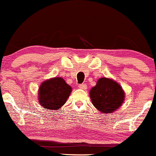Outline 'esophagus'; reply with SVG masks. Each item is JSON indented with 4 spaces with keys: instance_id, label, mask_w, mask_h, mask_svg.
<instances>
[{
    "instance_id": "obj_1",
    "label": "esophagus",
    "mask_w": 156,
    "mask_h": 156,
    "mask_svg": "<svg viewBox=\"0 0 156 156\" xmlns=\"http://www.w3.org/2000/svg\"><path fill=\"white\" fill-rule=\"evenodd\" d=\"M79 88L81 89L86 90V89H87V86H86V84H80V85H79Z\"/></svg>"
}]
</instances>
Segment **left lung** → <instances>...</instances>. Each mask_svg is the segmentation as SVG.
I'll list each match as a JSON object with an SVG mask.
<instances>
[{
  "label": "left lung",
  "mask_w": 156,
  "mask_h": 156,
  "mask_svg": "<svg viewBox=\"0 0 156 156\" xmlns=\"http://www.w3.org/2000/svg\"><path fill=\"white\" fill-rule=\"evenodd\" d=\"M92 104L102 113H111L119 108L124 102L126 94L122 86L107 77L100 78L96 86L89 91Z\"/></svg>",
  "instance_id": "1"
}]
</instances>
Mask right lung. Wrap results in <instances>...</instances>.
Segmentation results:
<instances>
[{
  "mask_svg": "<svg viewBox=\"0 0 156 156\" xmlns=\"http://www.w3.org/2000/svg\"><path fill=\"white\" fill-rule=\"evenodd\" d=\"M72 91L71 86L62 77H53L43 81L38 89L40 104L47 110H57L67 101Z\"/></svg>",
  "mask_w": 156,
  "mask_h": 156,
  "instance_id": "obj_1",
  "label": "right lung"
}]
</instances>
